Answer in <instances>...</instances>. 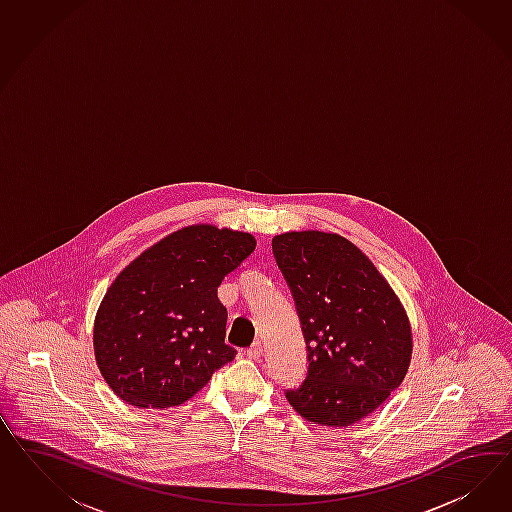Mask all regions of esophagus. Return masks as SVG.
<instances>
[{
  "mask_svg": "<svg viewBox=\"0 0 512 512\" xmlns=\"http://www.w3.org/2000/svg\"><path fill=\"white\" fill-rule=\"evenodd\" d=\"M246 355H248V358H251V360H259L261 358V355H263V345L257 341V343H253L251 347H249L248 351H246Z\"/></svg>",
  "mask_w": 512,
  "mask_h": 512,
  "instance_id": "1",
  "label": "esophagus"
}]
</instances>
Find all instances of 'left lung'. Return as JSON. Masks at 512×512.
Here are the masks:
<instances>
[{
  "mask_svg": "<svg viewBox=\"0 0 512 512\" xmlns=\"http://www.w3.org/2000/svg\"><path fill=\"white\" fill-rule=\"evenodd\" d=\"M295 296L308 347V375L285 396L311 424L347 428L402 385L413 355L407 311L360 249L336 233L272 238Z\"/></svg>",
  "mask_w": 512,
  "mask_h": 512,
  "instance_id": "obj_1",
  "label": "left lung"
}]
</instances>
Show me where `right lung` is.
<instances>
[{"instance_id": "add662e5", "label": "right lung", "mask_w": 512, "mask_h": 512, "mask_svg": "<svg viewBox=\"0 0 512 512\" xmlns=\"http://www.w3.org/2000/svg\"><path fill=\"white\" fill-rule=\"evenodd\" d=\"M255 246L253 234L189 225L110 283L93 321V353L120 400L142 409L180 405L236 357L217 287Z\"/></svg>"}]
</instances>
